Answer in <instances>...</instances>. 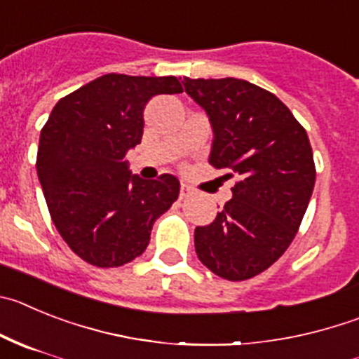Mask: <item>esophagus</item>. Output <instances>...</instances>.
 Segmentation results:
<instances>
[{
    "label": "esophagus",
    "mask_w": 359,
    "mask_h": 359,
    "mask_svg": "<svg viewBox=\"0 0 359 359\" xmlns=\"http://www.w3.org/2000/svg\"><path fill=\"white\" fill-rule=\"evenodd\" d=\"M180 196H182V199L192 197L194 196V189L190 185H187V183H182V189H180Z\"/></svg>",
    "instance_id": "obj_1"
}]
</instances>
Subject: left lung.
Here are the masks:
<instances>
[{
	"label": "left lung",
	"instance_id": "8db88e82",
	"mask_svg": "<svg viewBox=\"0 0 359 359\" xmlns=\"http://www.w3.org/2000/svg\"><path fill=\"white\" fill-rule=\"evenodd\" d=\"M183 85L212 123L210 165L238 176L224 210L194 231L197 258L222 279H251L297 235L317 176L310 139L287 104L258 85L236 78H183Z\"/></svg>",
	"mask_w": 359,
	"mask_h": 359
}]
</instances>
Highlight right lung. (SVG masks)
<instances>
[{"label":"right lung","instance_id":"obj_1","mask_svg":"<svg viewBox=\"0 0 359 359\" xmlns=\"http://www.w3.org/2000/svg\"><path fill=\"white\" fill-rule=\"evenodd\" d=\"M174 76L104 74L62 97L41 131L37 174L53 224L94 267H121L146 251L154 220L180 196L172 174L131 176L124 156L140 144L144 108L180 94Z\"/></svg>","mask_w":359,"mask_h":359}]
</instances>
